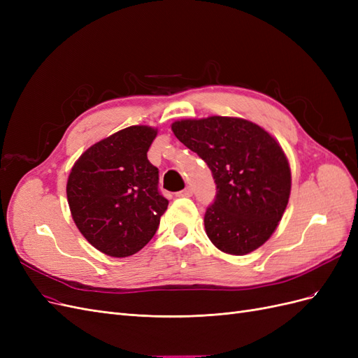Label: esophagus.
Masks as SVG:
<instances>
[{
	"instance_id": "esophagus-1",
	"label": "esophagus",
	"mask_w": 358,
	"mask_h": 358,
	"mask_svg": "<svg viewBox=\"0 0 358 358\" xmlns=\"http://www.w3.org/2000/svg\"><path fill=\"white\" fill-rule=\"evenodd\" d=\"M178 197H191L192 196V188H189V187H187L185 189H182V191H179L178 194H176Z\"/></svg>"
}]
</instances>
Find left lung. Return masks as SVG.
<instances>
[{"instance_id": "8db88e82", "label": "left lung", "mask_w": 358, "mask_h": 358, "mask_svg": "<svg viewBox=\"0 0 358 358\" xmlns=\"http://www.w3.org/2000/svg\"><path fill=\"white\" fill-rule=\"evenodd\" d=\"M171 129L215 179V201L204 213L210 242L231 255L255 251L273 234L288 204L291 170L282 148L242 117L180 119Z\"/></svg>"}]
</instances>
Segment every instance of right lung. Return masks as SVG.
Here are the masks:
<instances>
[{
    "mask_svg": "<svg viewBox=\"0 0 358 358\" xmlns=\"http://www.w3.org/2000/svg\"><path fill=\"white\" fill-rule=\"evenodd\" d=\"M157 128L133 125L88 148L67 180L73 221L100 252H138L158 230L169 200L158 191V169L148 159Z\"/></svg>",
    "mask_w": 358,
    "mask_h": 358,
    "instance_id": "obj_1",
    "label": "right lung"
}]
</instances>
